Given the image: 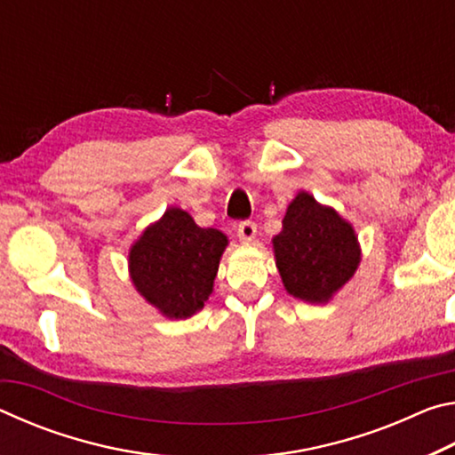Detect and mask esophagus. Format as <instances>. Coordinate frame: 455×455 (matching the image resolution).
Here are the masks:
<instances>
[{"label": "esophagus", "instance_id": "34e87169", "mask_svg": "<svg viewBox=\"0 0 455 455\" xmlns=\"http://www.w3.org/2000/svg\"><path fill=\"white\" fill-rule=\"evenodd\" d=\"M236 233L243 243H251V241H255V236H257V225L251 220H243V222H238Z\"/></svg>", "mask_w": 455, "mask_h": 455}]
</instances>
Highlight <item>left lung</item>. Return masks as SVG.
I'll use <instances>...</instances> for the list:
<instances>
[{
    "mask_svg": "<svg viewBox=\"0 0 455 455\" xmlns=\"http://www.w3.org/2000/svg\"><path fill=\"white\" fill-rule=\"evenodd\" d=\"M276 268L284 289L309 303H325L359 265L355 230L339 214L299 192L273 238Z\"/></svg>",
    "mask_w": 455,
    "mask_h": 455,
    "instance_id": "left-lung-1",
    "label": "left lung"
}]
</instances>
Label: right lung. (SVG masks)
Here are the masks:
<instances>
[{"mask_svg":"<svg viewBox=\"0 0 455 455\" xmlns=\"http://www.w3.org/2000/svg\"><path fill=\"white\" fill-rule=\"evenodd\" d=\"M227 236L200 228L188 212L168 209L130 251V275L140 295L171 319L190 317L212 292Z\"/></svg>","mask_w":455,"mask_h":455,"instance_id":"obj_1","label":"right lung"}]
</instances>
